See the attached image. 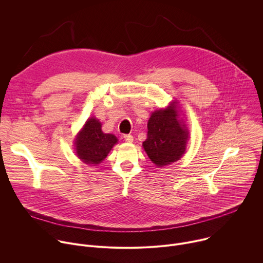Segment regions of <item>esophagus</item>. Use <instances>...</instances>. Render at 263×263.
<instances>
[{
	"label": "esophagus",
	"instance_id": "esophagus-1",
	"mask_svg": "<svg viewBox=\"0 0 263 263\" xmlns=\"http://www.w3.org/2000/svg\"><path fill=\"white\" fill-rule=\"evenodd\" d=\"M124 139H125V141H127V142H133V136L130 135V134L124 135Z\"/></svg>",
	"mask_w": 263,
	"mask_h": 263
}]
</instances>
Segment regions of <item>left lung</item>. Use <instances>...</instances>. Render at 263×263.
<instances>
[{"label":"left lung","mask_w":263,"mask_h":263,"mask_svg":"<svg viewBox=\"0 0 263 263\" xmlns=\"http://www.w3.org/2000/svg\"><path fill=\"white\" fill-rule=\"evenodd\" d=\"M176 103L154 111L147 122V137L142 146L151 161L165 166L179 160L185 153L189 131L183 120H179Z\"/></svg>","instance_id":"1"}]
</instances>
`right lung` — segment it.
<instances>
[{
  "label": "right lung",
  "instance_id": "right-lung-1",
  "mask_svg": "<svg viewBox=\"0 0 263 263\" xmlns=\"http://www.w3.org/2000/svg\"><path fill=\"white\" fill-rule=\"evenodd\" d=\"M116 143H118L117 136L103 133L99 120L90 118L74 139V149L76 155L84 163L97 165L107 157Z\"/></svg>",
  "mask_w": 263,
  "mask_h": 263
}]
</instances>
